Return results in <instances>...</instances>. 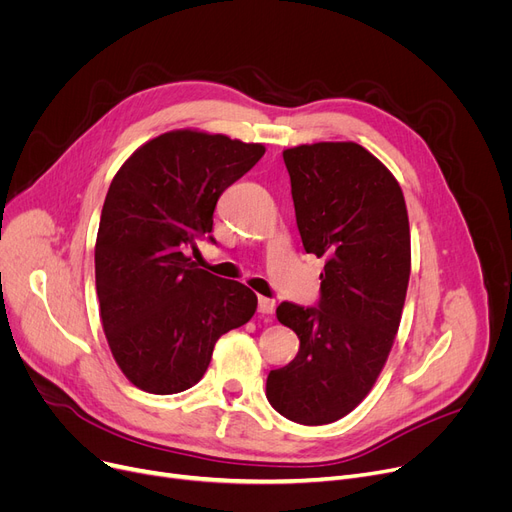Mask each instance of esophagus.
Instances as JSON below:
<instances>
[{"label": "esophagus", "mask_w": 512, "mask_h": 512, "mask_svg": "<svg viewBox=\"0 0 512 512\" xmlns=\"http://www.w3.org/2000/svg\"><path fill=\"white\" fill-rule=\"evenodd\" d=\"M276 309V303L272 299H265V297H259V313L263 315H272Z\"/></svg>", "instance_id": "esophagus-1"}]
</instances>
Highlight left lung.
Wrapping results in <instances>:
<instances>
[{"instance_id":"8db88e82","label":"left lung","mask_w":512,"mask_h":512,"mask_svg":"<svg viewBox=\"0 0 512 512\" xmlns=\"http://www.w3.org/2000/svg\"><path fill=\"white\" fill-rule=\"evenodd\" d=\"M282 155L303 247L326 265L317 307L276 309L301 346L265 394L286 419L324 425L351 413L386 365L411 276L409 215L392 172L357 143Z\"/></svg>"}]
</instances>
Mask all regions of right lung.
Returning <instances> with one entry per match:
<instances>
[{"label": "right lung", "instance_id": "obj_1", "mask_svg": "<svg viewBox=\"0 0 512 512\" xmlns=\"http://www.w3.org/2000/svg\"><path fill=\"white\" fill-rule=\"evenodd\" d=\"M261 143L193 128L134 151L114 176L95 242L101 326L126 378L151 394L195 386L218 338L257 309L251 288L186 257L213 242V209L263 157Z\"/></svg>", "mask_w": 512, "mask_h": 512}]
</instances>
